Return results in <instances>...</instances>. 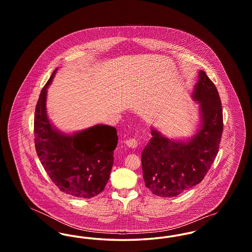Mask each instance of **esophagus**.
Segmentation results:
<instances>
[{
    "label": "esophagus",
    "mask_w": 252,
    "mask_h": 252,
    "mask_svg": "<svg viewBox=\"0 0 252 252\" xmlns=\"http://www.w3.org/2000/svg\"><path fill=\"white\" fill-rule=\"evenodd\" d=\"M126 144L127 147L134 149V148H136L138 146V142L135 139H129V140L126 141Z\"/></svg>",
    "instance_id": "1"
}]
</instances>
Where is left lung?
Here are the masks:
<instances>
[{
    "label": "left lung",
    "instance_id": "left-lung-1",
    "mask_svg": "<svg viewBox=\"0 0 252 252\" xmlns=\"http://www.w3.org/2000/svg\"><path fill=\"white\" fill-rule=\"evenodd\" d=\"M199 104V125L188 140H174L151 128L142 153L144 183L154 194L172 197L200 183L218 153L223 132L220 97L204 71L198 72L192 94Z\"/></svg>",
    "mask_w": 252,
    "mask_h": 252
}]
</instances>
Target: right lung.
Returning a JSON list of instances; mask_svg holds the SVG:
<instances>
[{
    "label": "right lung",
    "mask_w": 252,
    "mask_h": 252,
    "mask_svg": "<svg viewBox=\"0 0 252 252\" xmlns=\"http://www.w3.org/2000/svg\"><path fill=\"white\" fill-rule=\"evenodd\" d=\"M56 69L41 90L36 103L34 133L36 154L50 179L60 191L81 198H92L108 183L118 136L115 127L96 125L67 134L56 128L46 109L47 89Z\"/></svg>",
    "instance_id": "add662e5"
}]
</instances>
